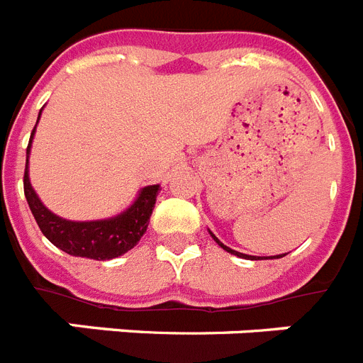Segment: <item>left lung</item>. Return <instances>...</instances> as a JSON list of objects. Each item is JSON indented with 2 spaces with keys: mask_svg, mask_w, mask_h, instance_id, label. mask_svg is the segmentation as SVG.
I'll list each match as a JSON object with an SVG mask.
<instances>
[{
  "mask_svg": "<svg viewBox=\"0 0 363 363\" xmlns=\"http://www.w3.org/2000/svg\"><path fill=\"white\" fill-rule=\"evenodd\" d=\"M210 236H212V238L216 240V243H218L219 247H223L225 251L230 252V255H236V257H240V258H251V260H257V257H249V255H243V252H238V251H234V249L227 247V245H225V243L219 242V240L216 238V236H214V234H212V233H210ZM282 257H286V255H277V257H269V258H282ZM258 258H260V257H258ZM266 258H267V257H266Z\"/></svg>",
  "mask_w": 363,
  "mask_h": 363,
  "instance_id": "left-lung-1",
  "label": "left lung"
}]
</instances>
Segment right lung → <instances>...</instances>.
Returning <instances> with one entry per match:
<instances>
[{"label": "right lung", "instance_id": "right-lung-1", "mask_svg": "<svg viewBox=\"0 0 363 363\" xmlns=\"http://www.w3.org/2000/svg\"><path fill=\"white\" fill-rule=\"evenodd\" d=\"M40 114H38V120H40ZM35 129H33L31 140L27 145L23 191H26V199L42 234L53 243L55 247L68 252L72 257L111 260V258L121 257L130 251L147 230L149 218L153 214L160 184L142 188L135 203L114 218L97 219V221H69V219L59 218L51 210L45 208L29 181V151H31Z\"/></svg>", "mask_w": 363, "mask_h": 363}]
</instances>
